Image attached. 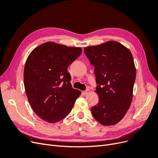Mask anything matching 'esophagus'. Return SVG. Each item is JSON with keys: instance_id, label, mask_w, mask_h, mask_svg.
<instances>
[{"instance_id": "esophagus-1", "label": "esophagus", "mask_w": 158, "mask_h": 158, "mask_svg": "<svg viewBox=\"0 0 158 158\" xmlns=\"http://www.w3.org/2000/svg\"><path fill=\"white\" fill-rule=\"evenodd\" d=\"M89 93V89H85V91H84V92H83V94H84L85 95L88 94Z\"/></svg>"}]
</instances>
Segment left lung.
<instances>
[{"instance_id": "left-lung-1", "label": "left lung", "mask_w": 158, "mask_h": 158, "mask_svg": "<svg viewBox=\"0 0 158 158\" xmlns=\"http://www.w3.org/2000/svg\"><path fill=\"white\" fill-rule=\"evenodd\" d=\"M84 53L94 66L98 103L91 108L102 125H115L125 115L132 99L136 69L131 51L120 43L109 41L85 47Z\"/></svg>"}]
</instances>
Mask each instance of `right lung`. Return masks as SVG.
<instances>
[{
    "mask_svg": "<svg viewBox=\"0 0 158 158\" xmlns=\"http://www.w3.org/2000/svg\"><path fill=\"white\" fill-rule=\"evenodd\" d=\"M82 53L80 47L47 42L28 56L23 72L31 107L43 120L59 122L73 109L81 92L72 88L68 66Z\"/></svg>",
    "mask_w": 158,
    "mask_h": 158,
    "instance_id": "obj_1",
    "label": "right lung"
}]
</instances>
